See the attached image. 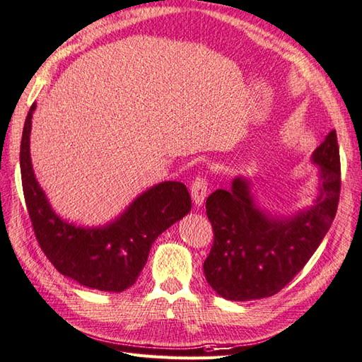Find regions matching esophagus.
<instances>
[{
	"instance_id": "34e87169",
	"label": "esophagus",
	"mask_w": 362,
	"mask_h": 362,
	"mask_svg": "<svg viewBox=\"0 0 362 362\" xmlns=\"http://www.w3.org/2000/svg\"><path fill=\"white\" fill-rule=\"evenodd\" d=\"M190 193H192V198H193V201H195L197 206H201L202 202H204V199L207 197V180H206V176L198 175L197 178L192 181Z\"/></svg>"
}]
</instances>
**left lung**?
Listing matches in <instances>:
<instances>
[{
    "label": "left lung",
    "mask_w": 362,
    "mask_h": 362,
    "mask_svg": "<svg viewBox=\"0 0 362 362\" xmlns=\"http://www.w3.org/2000/svg\"><path fill=\"white\" fill-rule=\"evenodd\" d=\"M312 160L320 165V197L313 207L293 218L262 214L243 178L207 198L214 244L204 261V275L218 295L232 301L273 296L312 258L338 210L341 163L337 132L325 136Z\"/></svg>",
    "instance_id": "left-lung-1"
}]
</instances>
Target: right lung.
Masks as SVG:
<instances>
[{"label": "right lung", "mask_w": 362, "mask_h": 362, "mask_svg": "<svg viewBox=\"0 0 362 362\" xmlns=\"http://www.w3.org/2000/svg\"><path fill=\"white\" fill-rule=\"evenodd\" d=\"M33 110L35 104L24 122L20 165L25 206L40 247L59 273L81 286L122 292L138 279L156 238L190 211L189 190L178 181L158 184L105 227L83 228L63 221L52 210L32 170Z\"/></svg>", "instance_id": "1"}]
</instances>
